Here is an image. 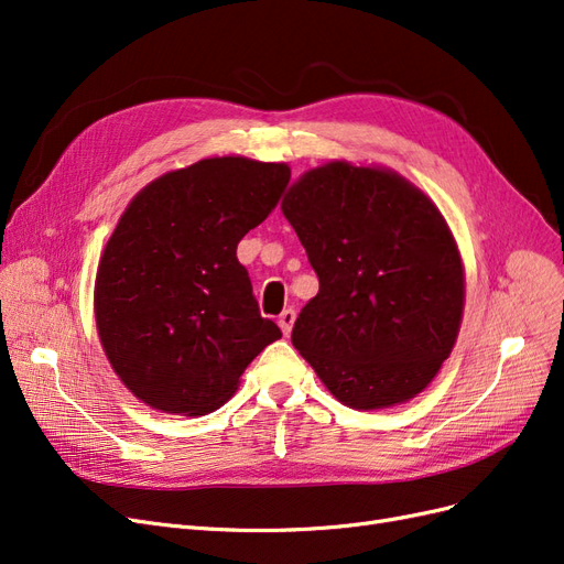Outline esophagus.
I'll use <instances>...</instances> for the list:
<instances>
[{
    "label": "esophagus",
    "instance_id": "obj_1",
    "mask_svg": "<svg viewBox=\"0 0 564 564\" xmlns=\"http://www.w3.org/2000/svg\"><path fill=\"white\" fill-rule=\"evenodd\" d=\"M294 319H296V311H294V308H286V311H282V315L278 317V324H280V329L284 332V336L292 334Z\"/></svg>",
    "mask_w": 564,
    "mask_h": 564
}]
</instances>
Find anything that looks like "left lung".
Returning <instances> with one entry per match:
<instances>
[{
  "label": "left lung",
  "mask_w": 564,
  "mask_h": 564,
  "mask_svg": "<svg viewBox=\"0 0 564 564\" xmlns=\"http://www.w3.org/2000/svg\"><path fill=\"white\" fill-rule=\"evenodd\" d=\"M282 212L319 280L294 348L348 406L414 398L449 357L464 313L447 220L398 174L348 162L305 174Z\"/></svg>",
  "instance_id": "left-lung-1"
}]
</instances>
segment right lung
<instances>
[{"instance_id": "right-lung-1", "label": "right lung", "mask_w": 564, "mask_h": 564, "mask_svg": "<svg viewBox=\"0 0 564 564\" xmlns=\"http://www.w3.org/2000/svg\"><path fill=\"white\" fill-rule=\"evenodd\" d=\"M289 178L286 164L202 160L152 181L119 218L98 265L96 324L117 377L145 404L209 414L282 336L261 317L237 245Z\"/></svg>"}]
</instances>
